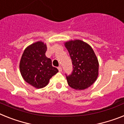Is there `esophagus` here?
<instances>
[{
	"instance_id": "obj_1",
	"label": "esophagus",
	"mask_w": 124,
	"mask_h": 124,
	"mask_svg": "<svg viewBox=\"0 0 124 124\" xmlns=\"http://www.w3.org/2000/svg\"><path fill=\"white\" fill-rule=\"evenodd\" d=\"M58 69H59V72H62V67H58Z\"/></svg>"
}]
</instances>
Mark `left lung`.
I'll use <instances>...</instances> for the list:
<instances>
[{
    "label": "left lung",
    "mask_w": 124,
    "mask_h": 124,
    "mask_svg": "<svg viewBox=\"0 0 124 124\" xmlns=\"http://www.w3.org/2000/svg\"><path fill=\"white\" fill-rule=\"evenodd\" d=\"M73 65V71L66 76L70 88L83 90L89 88L98 76L99 63L91 46L80 39L64 43Z\"/></svg>",
    "instance_id": "8db88e82"
}]
</instances>
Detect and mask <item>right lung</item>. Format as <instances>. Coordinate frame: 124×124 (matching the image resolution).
Segmentation results:
<instances>
[{
  "label": "right lung",
  "instance_id": "obj_1",
  "mask_svg": "<svg viewBox=\"0 0 124 124\" xmlns=\"http://www.w3.org/2000/svg\"><path fill=\"white\" fill-rule=\"evenodd\" d=\"M46 43L39 41L27 46L22 55L19 69L25 81L36 88H44L50 78L59 72L45 55Z\"/></svg>",
  "mask_w": 124,
  "mask_h": 124
}]
</instances>
